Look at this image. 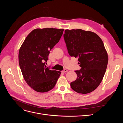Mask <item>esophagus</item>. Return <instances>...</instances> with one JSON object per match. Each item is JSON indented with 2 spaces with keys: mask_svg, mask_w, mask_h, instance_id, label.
Wrapping results in <instances>:
<instances>
[{
  "mask_svg": "<svg viewBox=\"0 0 123 123\" xmlns=\"http://www.w3.org/2000/svg\"><path fill=\"white\" fill-rule=\"evenodd\" d=\"M63 73H65V72H68V70H67V69H64V70L62 71Z\"/></svg>",
  "mask_w": 123,
  "mask_h": 123,
  "instance_id": "1",
  "label": "esophagus"
}]
</instances>
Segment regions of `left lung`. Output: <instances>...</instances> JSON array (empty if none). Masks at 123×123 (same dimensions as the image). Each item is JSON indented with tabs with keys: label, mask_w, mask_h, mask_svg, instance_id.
Returning a JSON list of instances; mask_svg holds the SVG:
<instances>
[{
	"label": "left lung",
	"mask_w": 123,
	"mask_h": 123,
	"mask_svg": "<svg viewBox=\"0 0 123 123\" xmlns=\"http://www.w3.org/2000/svg\"><path fill=\"white\" fill-rule=\"evenodd\" d=\"M69 54L78 58L81 67L76 70L77 79L71 83L74 91L86 94L97 88L107 69V53L99 37L81 29L66 30L64 34Z\"/></svg>",
	"instance_id": "obj_1"
}]
</instances>
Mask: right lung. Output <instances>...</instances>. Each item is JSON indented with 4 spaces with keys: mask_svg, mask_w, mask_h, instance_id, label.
Masks as SVG:
<instances>
[{
    "mask_svg": "<svg viewBox=\"0 0 123 123\" xmlns=\"http://www.w3.org/2000/svg\"><path fill=\"white\" fill-rule=\"evenodd\" d=\"M64 29H36L30 33L18 54L20 68L26 83L37 92L52 89L61 72L46 66L50 50L60 40Z\"/></svg>",
    "mask_w": 123,
    "mask_h": 123,
    "instance_id": "add662e5",
    "label": "right lung"
}]
</instances>
